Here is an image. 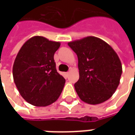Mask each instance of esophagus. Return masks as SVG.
<instances>
[{"label":"esophagus","mask_w":135,"mask_h":135,"mask_svg":"<svg viewBox=\"0 0 135 135\" xmlns=\"http://www.w3.org/2000/svg\"><path fill=\"white\" fill-rule=\"evenodd\" d=\"M64 75L66 77H68V76H69V72H65Z\"/></svg>","instance_id":"1"}]
</instances>
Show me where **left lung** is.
<instances>
[{
    "mask_svg": "<svg viewBox=\"0 0 135 135\" xmlns=\"http://www.w3.org/2000/svg\"><path fill=\"white\" fill-rule=\"evenodd\" d=\"M68 45L78 57L79 78L74 88L79 98L93 105L106 101L116 90L122 73L117 53L107 42L93 36Z\"/></svg>",
    "mask_w": 135,
    "mask_h": 135,
    "instance_id": "8db88e82",
    "label": "left lung"
}]
</instances>
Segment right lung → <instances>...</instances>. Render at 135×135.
Returning a JSON list of instances; mask_svg holds the SVG:
<instances>
[{
  "mask_svg": "<svg viewBox=\"0 0 135 135\" xmlns=\"http://www.w3.org/2000/svg\"><path fill=\"white\" fill-rule=\"evenodd\" d=\"M61 45L41 36L22 45L13 66V77L22 97L35 106H47L57 100L66 80L56 70L53 56Z\"/></svg>",
  "mask_w": 135,
  "mask_h": 135,
  "instance_id": "right-lung-1",
  "label": "right lung"
}]
</instances>
